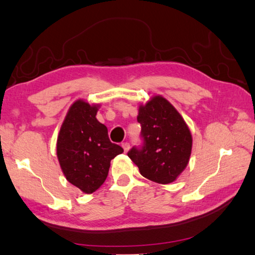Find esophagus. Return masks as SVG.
I'll return each mask as SVG.
<instances>
[{
  "label": "esophagus",
  "mask_w": 255,
  "mask_h": 255,
  "mask_svg": "<svg viewBox=\"0 0 255 255\" xmlns=\"http://www.w3.org/2000/svg\"><path fill=\"white\" fill-rule=\"evenodd\" d=\"M122 148L124 149V152H128V149H130V143H128V142H123Z\"/></svg>",
  "instance_id": "esophagus-1"
}]
</instances>
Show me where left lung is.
Segmentation results:
<instances>
[{
	"label": "left lung",
	"instance_id": "obj_1",
	"mask_svg": "<svg viewBox=\"0 0 255 255\" xmlns=\"http://www.w3.org/2000/svg\"><path fill=\"white\" fill-rule=\"evenodd\" d=\"M141 145L128 155L140 173L158 184H170L184 171L189 161L193 139L188 127L166 98L154 96L140 106Z\"/></svg>",
	"mask_w": 255,
	"mask_h": 255
}]
</instances>
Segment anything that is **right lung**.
<instances>
[{
    "instance_id": "obj_1",
    "label": "right lung",
    "mask_w": 255,
    "mask_h": 255,
    "mask_svg": "<svg viewBox=\"0 0 255 255\" xmlns=\"http://www.w3.org/2000/svg\"><path fill=\"white\" fill-rule=\"evenodd\" d=\"M97 106L75 102L61 125L57 155L62 172L70 184L86 194L97 190L105 181L111 160L122 153L112 143L107 128L96 120Z\"/></svg>"
}]
</instances>
